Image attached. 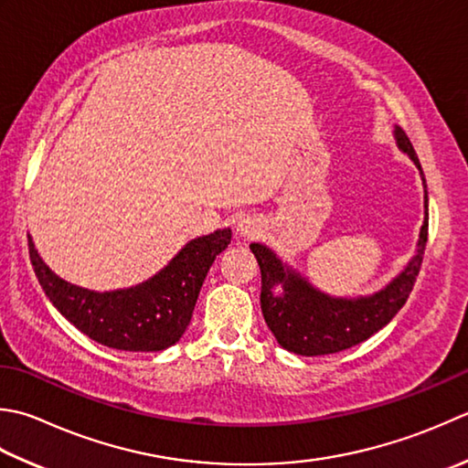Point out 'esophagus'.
Listing matches in <instances>:
<instances>
[{
  "mask_svg": "<svg viewBox=\"0 0 468 468\" xmlns=\"http://www.w3.org/2000/svg\"><path fill=\"white\" fill-rule=\"evenodd\" d=\"M237 231H239L241 237H253L255 233H260L258 218H253V217H241L239 223H237Z\"/></svg>",
  "mask_w": 468,
  "mask_h": 468,
  "instance_id": "34e87169",
  "label": "esophagus"
}]
</instances>
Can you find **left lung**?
I'll return each mask as SVG.
<instances>
[{"label": "left lung", "instance_id": "obj_1", "mask_svg": "<svg viewBox=\"0 0 468 468\" xmlns=\"http://www.w3.org/2000/svg\"><path fill=\"white\" fill-rule=\"evenodd\" d=\"M396 140L422 174L426 218L422 229H420L416 255L408 263V268L378 294L355 300L331 298L310 286L300 273L283 265L280 258H276V253L265 245H250L261 270L260 300L263 318L280 346L286 351L316 356L351 349L353 345L367 341L371 335L386 326L406 304L420 273L428 241V190L414 145H411L406 132L398 125ZM276 285L282 286V292L272 290Z\"/></svg>", "mask_w": 468, "mask_h": 468}]
</instances>
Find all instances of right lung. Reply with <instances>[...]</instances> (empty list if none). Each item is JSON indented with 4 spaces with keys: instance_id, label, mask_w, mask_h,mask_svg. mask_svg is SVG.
<instances>
[{
    "instance_id": "obj_1",
    "label": "right lung",
    "mask_w": 468,
    "mask_h": 468,
    "mask_svg": "<svg viewBox=\"0 0 468 468\" xmlns=\"http://www.w3.org/2000/svg\"><path fill=\"white\" fill-rule=\"evenodd\" d=\"M231 243V229L192 239L166 268L127 290L93 292L58 278L27 237L30 261L44 294L82 335L119 351H164L178 343L215 258Z\"/></svg>"
}]
</instances>
